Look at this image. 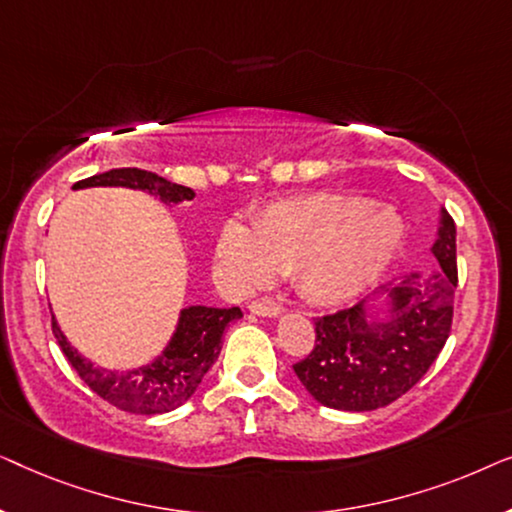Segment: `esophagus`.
<instances>
[{
	"label": "esophagus",
	"mask_w": 512,
	"mask_h": 512,
	"mask_svg": "<svg viewBox=\"0 0 512 512\" xmlns=\"http://www.w3.org/2000/svg\"><path fill=\"white\" fill-rule=\"evenodd\" d=\"M249 310L254 314H263V317H277V314L282 312V305L275 303V300H270V298H258L249 305Z\"/></svg>",
	"instance_id": "obj_1"
}]
</instances>
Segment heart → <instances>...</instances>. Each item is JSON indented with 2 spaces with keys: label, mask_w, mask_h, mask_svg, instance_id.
Masks as SVG:
<instances>
[{
  "label": "heart",
  "mask_w": 512,
  "mask_h": 512,
  "mask_svg": "<svg viewBox=\"0 0 512 512\" xmlns=\"http://www.w3.org/2000/svg\"><path fill=\"white\" fill-rule=\"evenodd\" d=\"M403 237L389 207L340 193H312L272 202L256 223L228 221L216 258L237 289L270 282L293 270L300 291L314 303H340L380 275Z\"/></svg>",
  "instance_id": "heart-1"
}]
</instances>
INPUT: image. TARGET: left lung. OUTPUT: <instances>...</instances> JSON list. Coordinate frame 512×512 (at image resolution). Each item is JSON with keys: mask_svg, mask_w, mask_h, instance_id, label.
Returning <instances> with one entry per match:
<instances>
[{"mask_svg": "<svg viewBox=\"0 0 512 512\" xmlns=\"http://www.w3.org/2000/svg\"><path fill=\"white\" fill-rule=\"evenodd\" d=\"M436 270L412 272L391 289L382 321L363 317V303L314 319V349L293 363L298 380L321 405L366 412L394 403L438 359L452 331L457 289V226L443 212Z\"/></svg>", "mask_w": 512, "mask_h": 512, "instance_id": "obj_1", "label": "left lung"}]
</instances>
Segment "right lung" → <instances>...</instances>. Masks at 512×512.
Masks as SVG:
<instances>
[{
	"instance_id": "1",
	"label": "right lung",
	"mask_w": 512,
	"mask_h": 512,
	"mask_svg": "<svg viewBox=\"0 0 512 512\" xmlns=\"http://www.w3.org/2000/svg\"><path fill=\"white\" fill-rule=\"evenodd\" d=\"M86 186H128L139 188L151 195H158L160 200L181 202L193 200V191L188 186L172 184L158 174L137 170V167H118L95 177L76 181L74 188ZM240 307H186L181 312L179 328L174 333L170 347L163 356H158L151 366L130 370V373H111L93 366V363L81 359L76 349L69 347L65 335L60 333L55 319L51 321L53 335L58 340L62 354L67 356L69 366L76 370V375L95 391L97 396L114 405L118 410L135 412V415H163L179 405H184L193 391L198 389L202 377L216 356L221 352V335L226 331L230 321L240 319Z\"/></svg>"
}]
</instances>
